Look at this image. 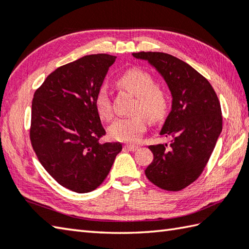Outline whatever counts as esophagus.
<instances>
[{
  "instance_id": "1",
  "label": "esophagus",
  "mask_w": 249,
  "mask_h": 249,
  "mask_svg": "<svg viewBox=\"0 0 249 249\" xmlns=\"http://www.w3.org/2000/svg\"><path fill=\"white\" fill-rule=\"evenodd\" d=\"M124 147L126 149H129V151H132V152L138 151V149H139L138 145H133V144H126V145H124Z\"/></svg>"
}]
</instances>
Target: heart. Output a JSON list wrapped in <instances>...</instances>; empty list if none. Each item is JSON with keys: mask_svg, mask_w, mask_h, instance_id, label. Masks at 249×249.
<instances>
[{"mask_svg": "<svg viewBox=\"0 0 249 249\" xmlns=\"http://www.w3.org/2000/svg\"><path fill=\"white\" fill-rule=\"evenodd\" d=\"M117 84L137 96L131 117L116 119L109 126L110 137L120 142H137L146 131L148 119L152 123H159L166 118L169 110V95L165 89L157 86L151 72L142 68H130L117 80ZM95 108L101 118H112L111 100L102 88L95 96Z\"/></svg>", "mask_w": 249, "mask_h": 249, "instance_id": "b5f03b06", "label": "heart"}]
</instances>
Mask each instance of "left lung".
Here are the masks:
<instances>
[{
    "mask_svg": "<svg viewBox=\"0 0 249 249\" xmlns=\"http://www.w3.org/2000/svg\"><path fill=\"white\" fill-rule=\"evenodd\" d=\"M157 69L172 95V108L160 131L170 144L149 145L154 159L147 179L165 191H181L201 175L222 131V112L213 88L183 60L160 52H139Z\"/></svg>",
    "mask_w": 249,
    "mask_h": 249,
    "instance_id": "left-lung-1",
    "label": "left lung"
}]
</instances>
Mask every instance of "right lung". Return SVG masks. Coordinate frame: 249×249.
<instances>
[{"label":"right lung","mask_w":249,"mask_h":249,"mask_svg":"<svg viewBox=\"0 0 249 249\" xmlns=\"http://www.w3.org/2000/svg\"><path fill=\"white\" fill-rule=\"evenodd\" d=\"M116 56L87 55L58 67L35 92L30 141L53 179L77 193L100 186L123 145L102 143L106 134L95 96Z\"/></svg>","instance_id":"add662e5"}]
</instances>
